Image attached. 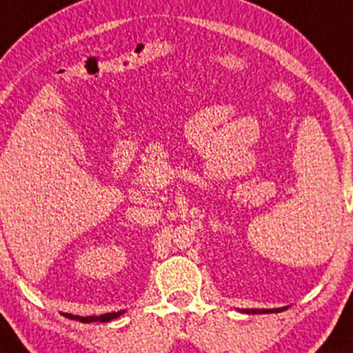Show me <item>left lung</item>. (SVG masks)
<instances>
[{"label":"left lung","mask_w":353,"mask_h":353,"mask_svg":"<svg viewBox=\"0 0 353 353\" xmlns=\"http://www.w3.org/2000/svg\"><path fill=\"white\" fill-rule=\"evenodd\" d=\"M241 312H245V314H267V312H280V308H273V310H265V308H262V310H259V308H245V310H241Z\"/></svg>","instance_id":"1"}]
</instances>
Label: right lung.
Returning <instances> with one entry per match:
<instances>
[{
    "instance_id": "add662e5",
    "label": "right lung",
    "mask_w": 353,
    "mask_h": 353,
    "mask_svg": "<svg viewBox=\"0 0 353 353\" xmlns=\"http://www.w3.org/2000/svg\"><path fill=\"white\" fill-rule=\"evenodd\" d=\"M123 312H113V314H105V315H100V316H73V319H77L78 322H83V323H91V322H110V320L117 319V316H120Z\"/></svg>"
}]
</instances>
